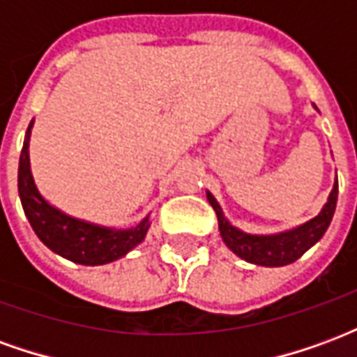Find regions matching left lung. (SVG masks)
Here are the masks:
<instances>
[{"instance_id": "1", "label": "left lung", "mask_w": 357, "mask_h": 357, "mask_svg": "<svg viewBox=\"0 0 357 357\" xmlns=\"http://www.w3.org/2000/svg\"><path fill=\"white\" fill-rule=\"evenodd\" d=\"M206 197H208L212 208L216 210L218 225H220V233H222V239H224L225 245L247 262L277 268V266L296 262L307 248L314 247L315 243L325 235L331 220H333V214H335V208H337L338 181H335L329 201L314 220H310V222L298 225L294 229H289V231L277 233V235H248V233H243L225 220L224 212L220 208L216 199L210 193H206Z\"/></svg>"}]
</instances>
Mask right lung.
Here are the masks:
<instances>
[{
	"instance_id": "obj_1",
	"label": "right lung",
	"mask_w": 357,
	"mask_h": 357,
	"mask_svg": "<svg viewBox=\"0 0 357 357\" xmlns=\"http://www.w3.org/2000/svg\"><path fill=\"white\" fill-rule=\"evenodd\" d=\"M34 120L30 122L20 151L19 197L28 222L43 245L66 260L84 266H101L126 256L145 239L149 216L132 229H112L66 216L43 199L30 172L28 141Z\"/></svg>"
}]
</instances>
